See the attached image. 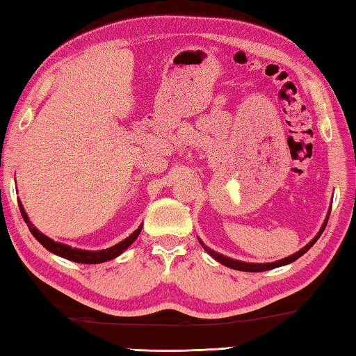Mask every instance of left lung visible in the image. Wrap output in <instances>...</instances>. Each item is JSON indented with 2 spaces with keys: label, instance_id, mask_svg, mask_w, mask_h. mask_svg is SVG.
<instances>
[{
  "label": "left lung",
  "instance_id": "1",
  "mask_svg": "<svg viewBox=\"0 0 356 356\" xmlns=\"http://www.w3.org/2000/svg\"><path fill=\"white\" fill-rule=\"evenodd\" d=\"M328 216H330V213H328ZM327 221L328 220H325V222H323V226L321 227V231H318V234L317 236L311 240V242L306 245V246H303V248H301L298 252H295V254H292V256H289V257H284V259H281V261H276V262H272V264H248V262H242V261H236V259H231V257H226V256H222V254H220V252H215L213 250H209V248H206V245H204L202 242H201V245L204 246V250H206L210 256H212L213 259H216V261H218L220 264H222V265H226V267H229V268H234V270H240V272H265V270H272V268H276V267H281V265H287V264H291V262H293V261H297L298 257H301L305 254L306 251H308L312 245H314L317 240H318V237L322 236V232H323V229H325V226H327Z\"/></svg>",
  "mask_w": 356,
  "mask_h": 356
}]
</instances>
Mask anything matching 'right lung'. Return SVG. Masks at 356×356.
<instances>
[{
  "instance_id": "obj_1",
  "label": "right lung",
  "mask_w": 356,
  "mask_h": 356,
  "mask_svg": "<svg viewBox=\"0 0 356 356\" xmlns=\"http://www.w3.org/2000/svg\"><path fill=\"white\" fill-rule=\"evenodd\" d=\"M20 206V212H22V216L23 220H25V222L29 227V231H31V234L34 236V238L38 240V242L45 246V248L53 252V254L56 256H61L64 259H69V261H74V262H78V264H100V262H106V261H111V259L118 257L119 254H122V252L129 248V246L135 242L136 237L140 236L141 229H143V225L136 229V231L134 234H130V236L127 238H124L122 242H119L118 245L111 246V248H106V250H99V251H86V250H78V248H72V246H67L64 243H59V242H55V240H51L50 237H47L42 234L40 231H38L33 225L31 221H29L28 215L25 212V209H23L22 204H19Z\"/></svg>"
}]
</instances>
